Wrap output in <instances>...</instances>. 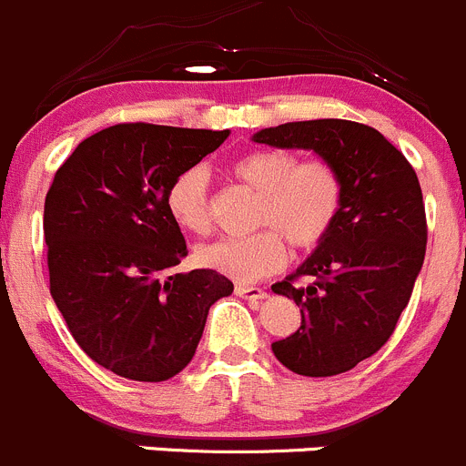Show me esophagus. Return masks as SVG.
Listing matches in <instances>:
<instances>
[{"mask_svg":"<svg viewBox=\"0 0 466 466\" xmlns=\"http://www.w3.org/2000/svg\"><path fill=\"white\" fill-rule=\"evenodd\" d=\"M234 292H237V297L248 299V301H262V299H267V292H264L262 287L241 285V282H238V285L234 287Z\"/></svg>","mask_w":466,"mask_h":466,"instance_id":"esophagus-1","label":"esophagus"}]
</instances>
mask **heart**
Wrapping results in <instances>:
<instances>
[{
	"mask_svg": "<svg viewBox=\"0 0 466 466\" xmlns=\"http://www.w3.org/2000/svg\"><path fill=\"white\" fill-rule=\"evenodd\" d=\"M234 179L259 193L255 223L267 225L248 237H229L202 246L198 262L234 280H259L285 262V236L289 246L310 253L329 238L345 207V181L326 158L299 160L294 151H248L229 163ZM165 207L181 229L207 234L208 174L195 165L172 179Z\"/></svg>",
	"mask_w": 466,
	"mask_h": 466,
	"instance_id": "obj_1",
	"label": "heart"
}]
</instances>
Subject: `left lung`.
I'll use <instances>...</instances> for the list:
<instances>
[{"mask_svg": "<svg viewBox=\"0 0 466 466\" xmlns=\"http://www.w3.org/2000/svg\"><path fill=\"white\" fill-rule=\"evenodd\" d=\"M259 145L310 149L345 181L336 228L297 273L271 287L301 308V326L271 350L303 377H333L389 342L411 299L428 243L419 177L380 130L345 119L280 124ZM299 277H312L297 286Z\"/></svg>", "mask_w": 466, "mask_h": 466, "instance_id": "left-lung-1", "label": "left lung"}]
</instances>
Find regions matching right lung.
Instances as JSON below:
<instances>
[{
  "label": "right lung",
  "mask_w": 466,
  "mask_h": 466,
  "mask_svg": "<svg viewBox=\"0 0 466 466\" xmlns=\"http://www.w3.org/2000/svg\"><path fill=\"white\" fill-rule=\"evenodd\" d=\"M229 130L116 124L76 147L46 195L50 294L91 360L133 381H165L195 356L208 308L234 292L186 258L165 207L169 184Z\"/></svg>",
  "instance_id": "add662e5"
}]
</instances>
